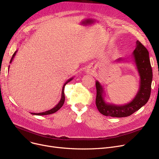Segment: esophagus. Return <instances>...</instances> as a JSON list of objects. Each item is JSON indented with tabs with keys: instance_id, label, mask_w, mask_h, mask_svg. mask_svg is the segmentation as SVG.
I'll list each match as a JSON object with an SVG mask.
<instances>
[{
	"instance_id": "obj_1",
	"label": "esophagus",
	"mask_w": 159,
	"mask_h": 159,
	"mask_svg": "<svg viewBox=\"0 0 159 159\" xmlns=\"http://www.w3.org/2000/svg\"><path fill=\"white\" fill-rule=\"evenodd\" d=\"M86 72L88 74H92V73H93L95 72V70L93 69H92V68H88V69H87Z\"/></svg>"
}]
</instances>
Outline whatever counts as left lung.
Segmentation results:
<instances>
[{"mask_svg": "<svg viewBox=\"0 0 159 159\" xmlns=\"http://www.w3.org/2000/svg\"><path fill=\"white\" fill-rule=\"evenodd\" d=\"M132 55L134 58V62L140 76V85L137 95L130 102L120 106L106 102L104 100L105 93L103 87L98 81H96V106L99 112L105 116L113 117H126L138 111L148 101L151 94L153 79L149 52L148 49L137 40L135 49ZM122 61L123 59L120 58L116 62Z\"/></svg>", "mask_w": 159, "mask_h": 159, "instance_id": "left-lung-1", "label": "left lung"}]
</instances>
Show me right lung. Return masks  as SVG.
I'll use <instances>...</instances> for the list:
<instances>
[{
	"mask_svg": "<svg viewBox=\"0 0 159 159\" xmlns=\"http://www.w3.org/2000/svg\"><path fill=\"white\" fill-rule=\"evenodd\" d=\"M16 52H17V50H16V51L13 53V56H12V57H11V61H10V63H11V62L13 61V58L15 57V56ZM9 68H10V66H9ZM9 68H8V69H9ZM73 77H71V79H68V80H67V81L64 83V86H63V87H62V94H61V101H59V102H58L54 107H53L52 109L49 110H48V111H45V112L38 113H31V114H32V115H49V114L54 113H55L56 111H57L58 110H60L61 108V107L63 106V104H64V101H65L64 87H65L66 84H68V83L69 82H70L71 80H73Z\"/></svg>",
	"mask_w": 159,
	"mask_h": 159,
	"instance_id": "1",
	"label": "right lung"
}]
</instances>
